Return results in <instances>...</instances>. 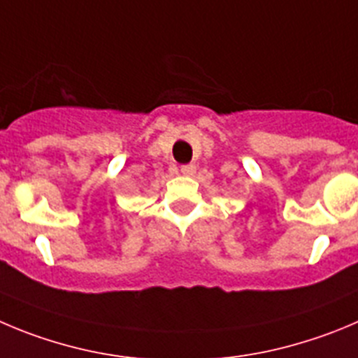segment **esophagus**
Masks as SVG:
<instances>
[{
	"label": "esophagus",
	"instance_id": "34e87169",
	"mask_svg": "<svg viewBox=\"0 0 358 358\" xmlns=\"http://www.w3.org/2000/svg\"><path fill=\"white\" fill-rule=\"evenodd\" d=\"M180 171H182L183 176H194L196 166L194 164H185V166H182V169H180Z\"/></svg>",
	"mask_w": 358,
	"mask_h": 358
}]
</instances>
